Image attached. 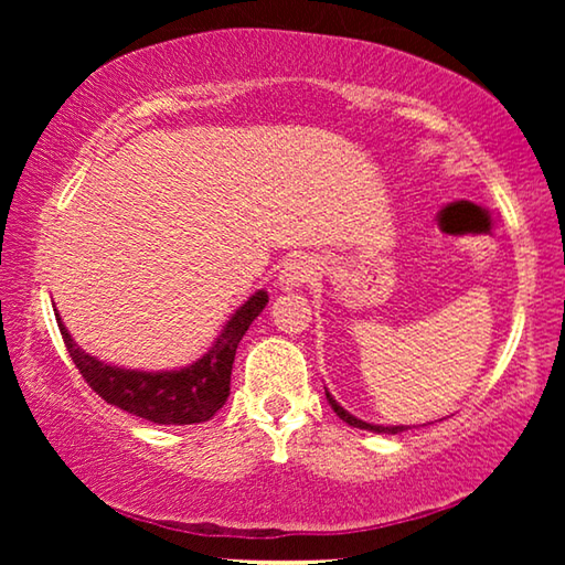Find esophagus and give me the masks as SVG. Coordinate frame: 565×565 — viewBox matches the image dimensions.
I'll use <instances>...</instances> for the list:
<instances>
[{"mask_svg": "<svg viewBox=\"0 0 565 565\" xmlns=\"http://www.w3.org/2000/svg\"><path fill=\"white\" fill-rule=\"evenodd\" d=\"M319 274V262L309 254H291L289 259L284 262L279 271V289L281 291H294L301 289L303 284H309L313 276Z\"/></svg>", "mask_w": 565, "mask_h": 565, "instance_id": "esophagus-1", "label": "esophagus"}]
</instances>
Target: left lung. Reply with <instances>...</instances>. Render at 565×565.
<instances>
[{"label":"left lung","mask_w":565,"mask_h":565,"mask_svg":"<svg viewBox=\"0 0 565 565\" xmlns=\"http://www.w3.org/2000/svg\"><path fill=\"white\" fill-rule=\"evenodd\" d=\"M327 398H329V404H331V408H333V414H337L341 420H347L349 426H353V428H363V431H374V434H401V431H406L408 426H381V424H369V420H361V418H356L353 414H349L347 408H343L337 398H333L329 391H327Z\"/></svg>","instance_id":"left-lung-1"}]
</instances>
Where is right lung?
<instances>
[{"mask_svg": "<svg viewBox=\"0 0 565 565\" xmlns=\"http://www.w3.org/2000/svg\"><path fill=\"white\" fill-rule=\"evenodd\" d=\"M266 303H269V294L264 289L254 291L228 317L224 329L218 331V337L202 359L171 371L121 369L104 363L102 359L76 347L72 333L64 327L60 311H54L72 361L76 363L84 381L107 404L127 411L131 416L147 418L151 424L189 426L204 424L226 404L236 347L244 339L248 327H252V321L264 311Z\"/></svg>", "mask_w": 565, "mask_h": 565, "instance_id": "right-lung-1", "label": "right lung"}]
</instances>
